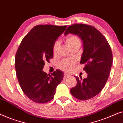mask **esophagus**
<instances>
[{"label":"esophagus","mask_w":123,"mask_h":123,"mask_svg":"<svg viewBox=\"0 0 123 123\" xmlns=\"http://www.w3.org/2000/svg\"><path fill=\"white\" fill-rule=\"evenodd\" d=\"M70 77V75H68V74H65V75H64V77H63V79L65 80L68 78V77Z\"/></svg>","instance_id":"1"}]
</instances>
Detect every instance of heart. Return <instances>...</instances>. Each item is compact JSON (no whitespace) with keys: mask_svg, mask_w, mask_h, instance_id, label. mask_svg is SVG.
Here are the masks:
<instances>
[{"mask_svg":"<svg viewBox=\"0 0 123 123\" xmlns=\"http://www.w3.org/2000/svg\"><path fill=\"white\" fill-rule=\"evenodd\" d=\"M66 42L68 47L71 48L77 45L81 44L80 39L78 37L75 35H69L66 38ZM58 46V43L56 42L53 47V51L55 52ZM75 65V61L72 60L67 59L62 61L60 63V68L65 71H69Z\"/></svg>","mask_w":123,"mask_h":123,"instance_id":"b5f03b06","label":"heart"}]
</instances>
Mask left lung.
<instances>
[{
    "label": "left lung",
    "instance_id": "left-lung-1",
    "mask_svg": "<svg viewBox=\"0 0 123 123\" xmlns=\"http://www.w3.org/2000/svg\"><path fill=\"white\" fill-rule=\"evenodd\" d=\"M69 33L79 36L82 41L84 51L80 63L85 65L84 70L87 74L84 79L80 75V78L74 76L77 84L71 89V94L77 99H90L101 92L108 80L113 63L111 47L104 36L91 25H70L65 35Z\"/></svg>",
    "mask_w": 123,
    "mask_h": 123
}]
</instances>
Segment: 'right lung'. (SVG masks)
I'll list each match as a JSON object with an SVG mask.
<instances>
[{
	"mask_svg": "<svg viewBox=\"0 0 123 123\" xmlns=\"http://www.w3.org/2000/svg\"><path fill=\"white\" fill-rule=\"evenodd\" d=\"M66 25H38L24 37L15 57L17 79L29 99L46 103L54 97L57 86L63 80V73L57 70L47 75L43 71L44 62L53 57V47Z\"/></svg>",
	"mask_w": 123,
	"mask_h": 123,
	"instance_id": "right-lung-1",
	"label": "right lung"
}]
</instances>
